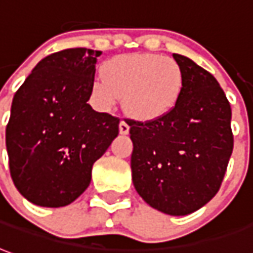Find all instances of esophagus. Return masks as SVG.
<instances>
[{"instance_id":"obj_1","label":"esophagus","mask_w":253,"mask_h":253,"mask_svg":"<svg viewBox=\"0 0 253 253\" xmlns=\"http://www.w3.org/2000/svg\"><path fill=\"white\" fill-rule=\"evenodd\" d=\"M120 133H121V135L129 133V125L125 123V121H121V123H120Z\"/></svg>"}]
</instances>
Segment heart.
I'll use <instances>...</instances> for the list:
<instances>
[{
    "instance_id": "1",
    "label": "heart",
    "mask_w": 253,
    "mask_h": 253,
    "mask_svg": "<svg viewBox=\"0 0 253 253\" xmlns=\"http://www.w3.org/2000/svg\"><path fill=\"white\" fill-rule=\"evenodd\" d=\"M184 74L169 56L128 53L107 60L102 77L90 86L92 100L100 110H111L124 96V109L142 123L161 120L173 111L182 96Z\"/></svg>"
}]
</instances>
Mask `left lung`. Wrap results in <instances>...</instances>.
<instances>
[{
	"mask_svg": "<svg viewBox=\"0 0 253 253\" xmlns=\"http://www.w3.org/2000/svg\"><path fill=\"white\" fill-rule=\"evenodd\" d=\"M173 59L184 74L176 107L157 121L126 123L137 194L154 210L184 216L216 196L234 140L231 107L216 78L189 57Z\"/></svg>",
	"mask_w": 253,
	"mask_h": 253,
	"instance_id": "left-lung-1",
	"label": "left lung"
}]
</instances>
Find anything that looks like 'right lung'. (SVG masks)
Masks as SVG:
<instances>
[{
    "label": "right lung",
    "mask_w": 253,
    "mask_h": 253,
    "mask_svg": "<svg viewBox=\"0 0 253 253\" xmlns=\"http://www.w3.org/2000/svg\"><path fill=\"white\" fill-rule=\"evenodd\" d=\"M100 55L71 48L43 57L13 96L5 135L10 176L36 205L77 200L118 135L120 120L86 103Z\"/></svg>",
    "instance_id": "add662e5"
}]
</instances>
